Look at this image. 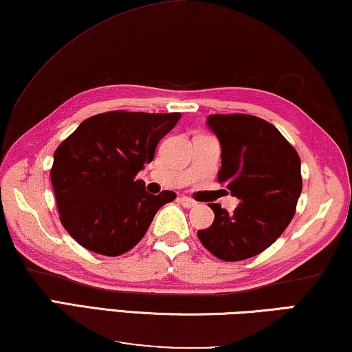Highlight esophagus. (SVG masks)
I'll use <instances>...</instances> for the list:
<instances>
[{"instance_id": "34e87169", "label": "esophagus", "mask_w": 352, "mask_h": 352, "mask_svg": "<svg viewBox=\"0 0 352 352\" xmlns=\"http://www.w3.org/2000/svg\"><path fill=\"white\" fill-rule=\"evenodd\" d=\"M180 202H182L183 206H186V208H194V206L197 205L196 200L189 199V197H186V196H182V197H180Z\"/></svg>"}]
</instances>
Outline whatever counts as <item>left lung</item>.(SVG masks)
I'll return each mask as SVG.
<instances>
[{
  "label": "left lung",
  "mask_w": 352,
  "mask_h": 352,
  "mask_svg": "<svg viewBox=\"0 0 352 352\" xmlns=\"http://www.w3.org/2000/svg\"><path fill=\"white\" fill-rule=\"evenodd\" d=\"M206 126L221 144L217 182L239 205L228 213L210 204L214 221L197 236L217 258L246 260L270 248L292 222L302 191L299 155L260 117L214 114L206 117Z\"/></svg>",
  "instance_id": "1"
}]
</instances>
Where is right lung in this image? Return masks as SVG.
<instances>
[{
	"mask_svg": "<svg viewBox=\"0 0 352 352\" xmlns=\"http://www.w3.org/2000/svg\"><path fill=\"white\" fill-rule=\"evenodd\" d=\"M180 113L111 111L81 122L56 148L52 185L60 222L82 248L100 255L128 252L146 235L161 206L177 197L158 196L135 180L152 163L158 142Z\"/></svg>",
	"mask_w": 352,
	"mask_h": 352,
	"instance_id": "1",
	"label": "right lung"
}]
</instances>
